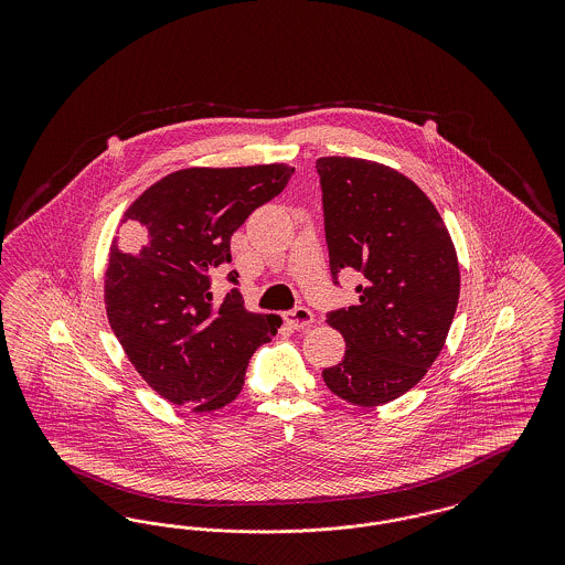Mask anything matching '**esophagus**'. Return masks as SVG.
<instances>
[{
  "label": "esophagus",
  "mask_w": 565,
  "mask_h": 565,
  "mask_svg": "<svg viewBox=\"0 0 565 565\" xmlns=\"http://www.w3.org/2000/svg\"><path fill=\"white\" fill-rule=\"evenodd\" d=\"M284 320H286L288 326L300 330V328H307V326L313 323V313H311L307 307H296L292 311H286V313H284Z\"/></svg>",
  "instance_id": "1"
}]
</instances>
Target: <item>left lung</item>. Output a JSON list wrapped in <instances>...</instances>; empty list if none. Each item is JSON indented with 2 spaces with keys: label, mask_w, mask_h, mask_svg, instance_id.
Listing matches in <instances>:
<instances>
[{
  "label": "left lung",
  "mask_w": 565,
  "mask_h": 565,
  "mask_svg": "<svg viewBox=\"0 0 565 565\" xmlns=\"http://www.w3.org/2000/svg\"><path fill=\"white\" fill-rule=\"evenodd\" d=\"M322 186L330 273L358 270L360 302L328 323L345 358L323 383L358 406L390 403L428 373L456 316L459 267L449 231L430 199L396 169L350 157L316 161Z\"/></svg>",
  "instance_id": "obj_1"
}]
</instances>
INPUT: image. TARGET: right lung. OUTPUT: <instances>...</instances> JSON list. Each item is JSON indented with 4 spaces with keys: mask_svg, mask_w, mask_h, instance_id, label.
Segmentation results:
<instances>
[{
    "mask_svg": "<svg viewBox=\"0 0 565 565\" xmlns=\"http://www.w3.org/2000/svg\"><path fill=\"white\" fill-rule=\"evenodd\" d=\"M295 167H192L146 190L125 214L106 270V309L135 371L164 401L196 413L222 408L243 390L254 351L281 320L249 313L239 273L217 302L212 273L231 265V237L288 186Z\"/></svg>",
    "mask_w": 565,
    "mask_h": 565,
    "instance_id": "add662e5",
    "label": "right lung"
}]
</instances>
